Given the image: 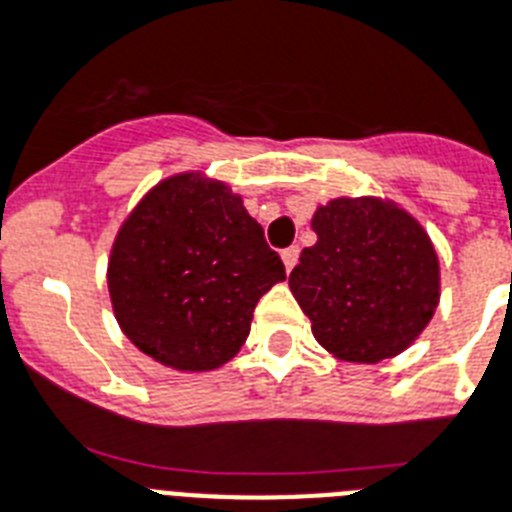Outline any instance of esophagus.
I'll return each mask as SVG.
<instances>
[{"mask_svg": "<svg viewBox=\"0 0 512 512\" xmlns=\"http://www.w3.org/2000/svg\"><path fill=\"white\" fill-rule=\"evenodd\" d=\"M281 260H284L286 273H292V268H294V265H297V260H299V249L297 247L284 249V252H281Z\"/></svg>", "mask_w": 512, "mask_h": 512, "instance_id": "34e87169", "label": "esophagus"}]
</instances>
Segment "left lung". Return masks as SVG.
Listing matches in <instances>:
<instances>
[{
    "label": "left lung",
    "mask_w": 512,
    "mask_h": 512,
    "mask_svg": "<svg viewBox=\"0 0 512 512\" xmlns=\"http://www.w3.org/2000/svg\"><path fill=\"white\" fill-rule=\"evenodd\" d=\"M289 289L323 350L347 363L397 357L439 305V257L426 228L397 202L336 197L310 220Z\"/></svg>",
    "instance_id": "left-lung-1"
}]
</instances>
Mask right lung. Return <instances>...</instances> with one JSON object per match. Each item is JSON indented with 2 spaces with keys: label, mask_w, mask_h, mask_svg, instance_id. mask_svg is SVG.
Listing matches in <instances>:
<instances>
[{
  "label": "right lung",
  "mask_w": 512,
  "mask_h": 512,
  "mask_svg": "<svg viewBox=\"0 0 512 512\" xmlns=\"http://www.w3.org/2000/svg\"><path fill=\"white\" fill-rule=\"evenodd\" d=\"M281 257L231 186L186 170L162 178L120 223L107 289L120 331L165 368L205 373L247 342Z\"/></svg>",
  "instance_id": "add662e5"
}]
</instances>
